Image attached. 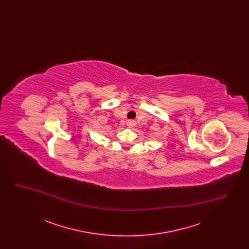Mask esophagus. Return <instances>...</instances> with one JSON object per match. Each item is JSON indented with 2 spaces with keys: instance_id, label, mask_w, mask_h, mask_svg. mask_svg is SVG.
Returning <instances> with one entry per match:
<instances>
[{
  "instance_id": "obj_1",
  "label": "esophagus",
  "mask_w": 249,
  "mask_h": 249,
  "mask_svg": "<svg viewBox=\"0 0 249 249\" xmlns=\"http://www.w3.org/2000/svg\"><path fill=\"white\" fill-rule=\"evenodd\" d=\"M127 124H128V125H129V126H132V125H133V122H132V121H131V120H129V121H128V122H127Z\"/></svg>"
}]
</instances>
